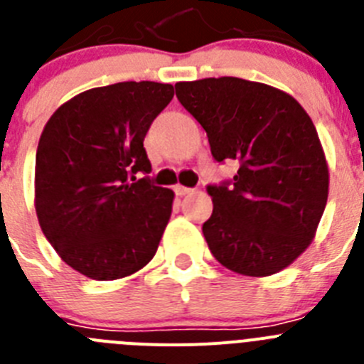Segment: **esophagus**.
<instances>
[{
  "label": "esophagus",
  "instance_id": "34e87169",
  "mask_svg": "<svg viewBox=\"0 0 364 364\" xmlns=\"http://www.w3.org/2000/svg\"><path fill=\"white\" fill-rule=\"evenodd\" d=\"M193 189L191 188H186V186H176L175 188V193L178 195V197H184V195H188V193H191Z\"/></svg>",
  "mask_w": 364,
  "mask_h": 364
}]
</instances>
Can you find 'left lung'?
I'll use <instances>...</instances> for the list:
<instances>
[{
	"mask_svg": "<svg viewBox=\"0 0 364 364\" xmlns=\"http://www.w3.org/2000/svg\"><path fill=\"white\" fill-rule=\"evenodd\" d=\"M175 89L213 159L239 162L233 178L208 186L213 213L202 233L211 253L240 275L281 272L310 246L326 208L328 164L314 122L266 83L222 76Z\"/></svg>",
	"mask_w": 364,
	"mask_h": 364,
	"instance_id": "left-lung-1",
	"label": "left lung"
}]
</instances>
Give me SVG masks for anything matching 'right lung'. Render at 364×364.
Returning a JSON list of instances; mask_svg holds the SVG:
<instances>
[{
	"instance_id": "add662e5",
	"label": "right lung",
	"mask_w": 364,
	"mask_h": 364,
	"mask_svg": "<svg viewBox=\"0 0 364 364\" xmlns=\"http://www.w3.org/2000/svg\"><path fill=\"white\" fill-rule=\"evenodd\" d=\"M173 85L120 82L58 107L36 151L34 204L50 246L95 281L127 277L154 257L175 193L151 184L144 138Z\"/></svg>"
}]
</instances>
